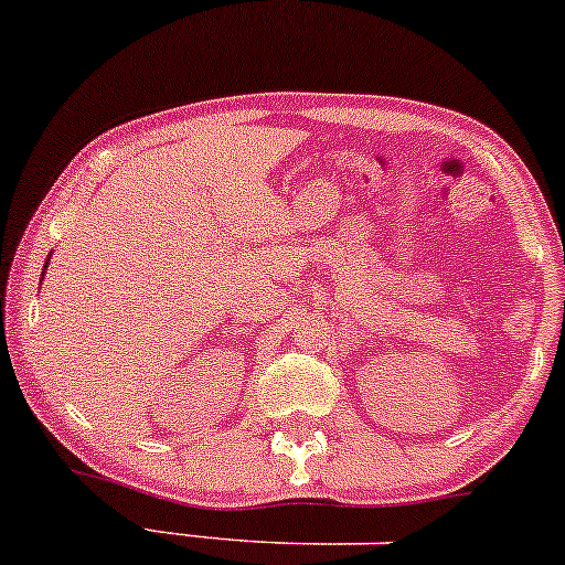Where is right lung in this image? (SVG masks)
Listing matches in <instances>:
<instances>
[{"instance_id": "obj_1", "label": "right lung", "mask_w": 565, "mask_h": 565, "mask_svg": "<svg viewBox=\"0 0 565 565\" xmlns=\"http://www.w3.org/2000/svg\"><path fill=\"white\" fill-rule=\"evenodd\" d=\"M52 257V255H50ZM50 257H46V265H44V268H50Z\"/></svg>"}]
</instances>
